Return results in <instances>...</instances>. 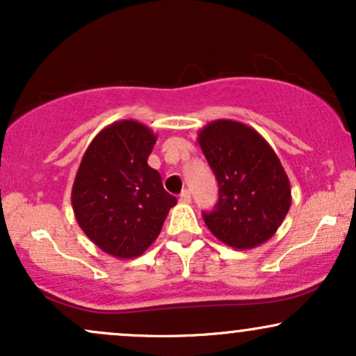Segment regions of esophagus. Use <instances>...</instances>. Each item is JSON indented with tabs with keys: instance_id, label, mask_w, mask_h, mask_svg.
<instances>
[{
	"instance_id": "esophagus-1",
	"label": "esophagus",
	"mask_w": 356,
	"mask_h": 356,
	"mask_svg": "<svg viewBox=\"0 0 356 356\" xmlns=\"http://www.w3.org/2000/svg\"><path fill=\"white\" fill-rule=\"evenodd\" d=\"M191 191H182V194H181V197H179V201H181L182 204H189L191 202Z\"/></svg>"
}]
</instances>
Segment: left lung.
<instances>
[{
	"label": "left lung",
	"instance_id": "left-lung-1",
	"mask_svg": "<svg viewBox=\"0 0 356 356\" xmlns=\"http://www.w3.org/2000/svg\"><path fill=\"white\" fill-rule=\"evenodd\" d=\"M197 142L219 184V202L204 222L220 243L252 249L276 234L291 207V184L273 147L252 127L219 118Z\"/></svg>",
	"mask_w": 356,
	"mask_h": 356
}]
</instances>
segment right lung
<instances>
[{
  "label": "right lung",
  "instance_id": "obj_1",
  "mask_svg": "<svg viewBox=\"0 0 356 356\" xmlns=\"http://www.w3.org/2000/svg\"><path fill=\"white\" fill-rule=\"evenodd\" d=\"M155 140L140 122H113L90 142L73 181L76 222L95 246L117 259L144 254L177 204L161 174L147 164Z\"/></svg>",
  "mask_w": 356,
  "mask_h": 356
}]
</instances>
